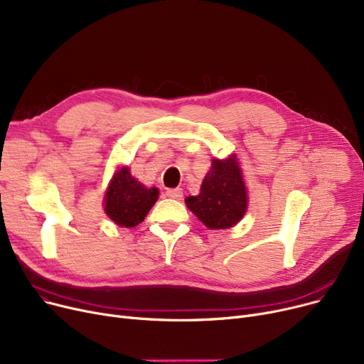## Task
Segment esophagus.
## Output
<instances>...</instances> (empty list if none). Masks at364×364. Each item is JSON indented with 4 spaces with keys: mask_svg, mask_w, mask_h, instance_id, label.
Returning <instances> with one entry per match:
<instances>
[{
    "mask_svg": "<svg viewBox=\"0 0 364 364\" xmlns=\"http://www.w3.org/2000/svg\"><path fill=\"white\" fill-rule=\"evenodd\" d=\"M166 196L171 198V199H181L183 191H181V188H178V187H176V188H168V191H166Z\"/></svg>",
    "mask_w": 364,
    "mask_h": 364,
    "instance_id": "obj_1",
    "label": "esophagus"
}]
</instances>
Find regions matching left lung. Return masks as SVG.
Here are the masks:
<instances>
[{"label":"left lung","mask_w":364,"mask_h":364,"mask_svg":"<svg viewBox=\"0 0 364 364\" xmlns=\"http://www.w3.org/2000/svg\"><path fill=\"white\" fill-rule=\"evenodd\" d=\"M186 205L210 229H228L238 223L247 210V191L235 157L214 159L200 193L187 196Z\"/></svg>","instance_id":"obj_1"}]
</instances>
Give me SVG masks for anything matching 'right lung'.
<instances>
[{"mask_svg": "<svg viewBox=\"0 0 364 364\" xmlns=\"http://www.w3.org/2000/svg\"><path fill=\"white\" fill-rule=\"evenodd\" d=\"M159 198L156 187L147 188L136 181L128 168H122L105 195V213L116 225L134 228L144 220Z\"/></svg>", "mask_w": 364, "mask_h": 364, "instance_id": "right-lung-1", "label": "right lung"}]
</instances>
